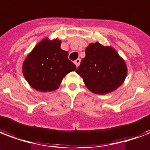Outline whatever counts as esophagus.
<instances>
[{
	"label": "esophagus",
	"mask_w": 150,
	"mask_h": 150,
	"mask_svg": "<svg viewBox=\"0 0 150 150\" xmlns=\"http://www.w3.org/2000/svg\"><path fill=\"white\" fill-rule=\"evenodd\" d=\"M80 61H81V60H80V59H77V60H75V65H76V67H78V66L79 65Z\"/></svg>",
	"instance_id": "1"
}]
</instances>
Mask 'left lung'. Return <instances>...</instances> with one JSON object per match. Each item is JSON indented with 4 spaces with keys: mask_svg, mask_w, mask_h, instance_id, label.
<instances>
[{
    "mask_svg": "<svg viewBox=\"0 0 150 150\" xmlns=\"http://www.w3.org/2000/svg\"><path fill=\"white\" fill-rule=\"evenodd\" d=\"M93 93H110L123 83L127 73L124 60L112 48L95 42L86 49V57L76 69Z\"/></svg>",
    "mask_w": 150,
    "mask_h": 150,
    "instance_id": "1",
    "label": "left lung"
}]
</instances>
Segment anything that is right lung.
<instances>
[{
	"label": "right lung",
	"instance_id": "right-lung-1",
	"mask_svg": "<svg viewBox=\"0 0 150 150\" xmlns=\"http://www.w3.org/2000/svg\"><path fill=\"white\" fill-rule=\"evenodd\" d=\"M76 69L68 52L60 49V41L42 40L34 48L23 65V73L30 86L47 92L57 90L63 78Z\"/></svg>",
	"mask_w": 150,
	"mask_h": 150
}]
</instances>
